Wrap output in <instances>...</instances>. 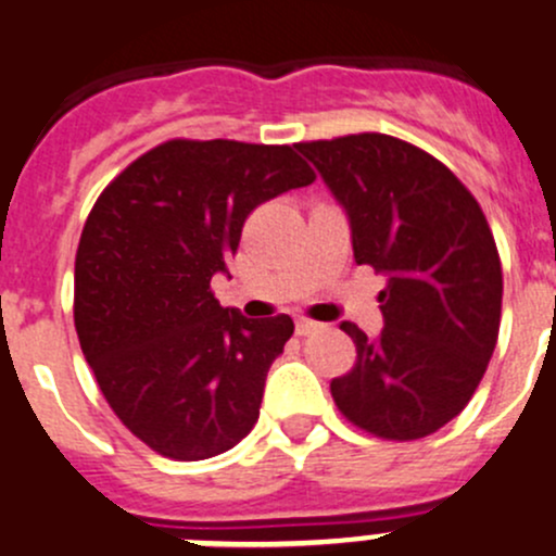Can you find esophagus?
Here are the masks:
<instances>
[{
	"mask_svg": "<svg viewBox=\"0 0 556 556\" xmlns=\"http://www.w3.org/2000/svg\"><path fill=\"white\" fill-rule=\"evenodd\" d=\"M294 329H296V334H311V332H316L318 324L311 321V318H296Z\"/></svg>",
	"mask_w": 556,
	"mask_h": 556,
	"instance_id": "34e87169",
	"label": "esophagus"
}]
</instances>
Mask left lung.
Returning a JSON list of instances; mask_svg holds the SVG:
<instances>
[{
	"mask_svg": "<svg viewBox=\"0 0 556 556\" xmlns=\"http://www.w3.org/2000/svg\"><path fill=\"white\" fill-rule=\"evenodd\" d=\"M351 227L356 265L387 276L383 329L356 343V365L334 378L349 421L389 441H416L463 414L492 359L503 270L476 197L410 142L349 135L296 142Z\"/></svg>",
	"mask_w": 556,
	"mask_h": 556,
	"instance_id": "8db88e82",
	"label": "left lung"
}]
</instances>
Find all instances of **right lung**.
Segmentation results:
<instances>
[{
    "instance_id": "obj_1",
    "label": "right lung",
    "mask_w": 556,
    "mask_h": 556,
    "mask_svg": "<svg viewBox=\"0 0 556 556\" xmlns=\"http://www.w3.org/2000/svg\"><path fill=\"white\" fill-rule=\"evenodd\" d=\"M291 146L169 140L97 200L75 260V329L126 430L164 457H216L260 419L289 316L222 307L224 273L262 202L313 184Z\"/></svg>"
}]
</instances>
